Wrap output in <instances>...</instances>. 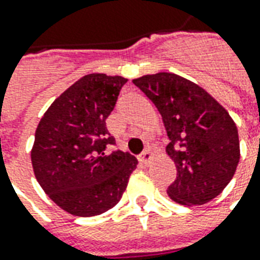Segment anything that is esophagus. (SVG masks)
<instances>
[{"label":"esophagus","mask_w":260,"mask_h":260,"mask_svg":"<svg viewBox=\"0 0 260 260\" xmlns=\"http://www.w3.org/2000/svg\"><path fill=\"white\" fill-rule=\"evenodd\" d=\"M139 160L142 161L143 165H149L150 160H152V152L149 149H146L145 152H142V155L139 156Z\"/></svg>","instance_id":"esophagus-1"}]
</instances>
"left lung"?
Masks as SVG:
<instances>
[{"label":"left lung","mask_w":260,"mask_h":260,"mask_svg":"<svg viewBox=\"0 0 260 260\" xmlns=\"http://www.w3.org/2000/svg\"><path fill=\"white\" fill-rule=\"evenodd\" d=\"M132 83L156 105L170 139L166 152L177 176L169 197L183 206L215 199L234 177L241 156L231 115L204 88L177 74H146Z\"/></svg>","instance_id":"8db88e82"}]
</instances>
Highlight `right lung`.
<instances>
[{"label": "right lung", "mask_w": 260, "mask_h": 260, "mask_svg": "<svg viewBox=\"0 0 260 260\" xmlns=\"http://www.w3.org/2000/svg\"><path fill=\"white\" fill-rule=\"evenodd\" d=\"M128 80L91 73L77 80L43 114L30 150L34 173L61 210L94 217L117 206L136 169L135 156L115 150L105 119Z\"/></svg>", "instance_id": "obj_1"}]
</instances>
